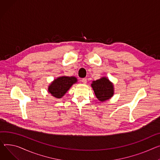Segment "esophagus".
<instances>
[{
	"label": "esophagus",
	"mask_w": 160,
	"mask_h": 160,
	"mask_svg": "<svg viewBox=\"0 0 160 160\" xmlns=\"http://www.w3.org/2000/svg\"><path fill=\"white\" fill-rule=\"evenodd\" d=\"M82 82L83 84L87 83V79H86V78H82Z\"/></svg>",
	"instance_id": "obj_1"
}]
</instances>
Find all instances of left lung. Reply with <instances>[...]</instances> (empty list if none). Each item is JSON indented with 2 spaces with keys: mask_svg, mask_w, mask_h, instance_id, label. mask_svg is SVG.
Returning a JSON list of instances; mask_svg holds the SVG:
<instances>
[{
  "mask_svg": "<svg viewBox=\"0 0 160 160\" xmlns=\"http://www.w3.org/2000/svg\"><path fill=\"white\" fill-rule=\"evenodd\" d=\"M91 87L98 100L105 102L110 99L114 94L113 84L106 77L93 81Z\"/></svg>",
  "mask_w": 160,
  "mask_h": 160,
  "instance_id": "1",
  "label": "left lung"
}]
</instances>
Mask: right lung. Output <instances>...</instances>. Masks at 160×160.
Listing matches in <instances>:
<instances>
[{
    "mask_svg": "<svg viewBox=\"0 0 160 160\" xmlns=\"http://www.w3.org/2000/svg\"><path fill=\"white\" fill-rule=\"evenodd\" d=\"M77 82L74 77H60L55 79L48 87V92L57 98H61L74 83Z\"/></svg>",
    "mask_w": 160,
    "mask_h": 160,
    "instance_id": "add662e5",
    "label": "right lung"
}]
</instances>
